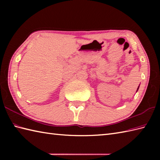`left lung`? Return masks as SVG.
Segmentation results:
<instances>
[{
  "label": "left lung",
  "instance_id": "1",
  "mask_svg": "<svg viewBox=\"0 0 160 160\" xmlns=\"http://www.w3.org/2000/svg\"><path fill=\"white\" fill-rule=\"evenodd\" d=\"M138 89H139V87H138Z\"/></svg>",
  "mask_w": 160,
  "mask_h": 160
}]
</instances>
